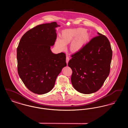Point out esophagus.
Listing matches in <instances>:
<instances>
[{"label": "esophagus", "mask_w": 128, "mask_h": 128, "mask_svg": "<svg viewBox=\"0 0 128 128\" xmlns=\"http://www.w3.org/2000/svg\"><path fill=\"white\" fill-rule=\"evenodd\" d=\"M70 59V56H69L68 55H67V56H66V62H67V64H68V61H69Z\"/></svg>", "instance_id": "1"}]
</instances>
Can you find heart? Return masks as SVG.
Returning a JSON list of instances; mask_svg holds the SVG:
<instances>
[{"instance_id": "obj_1", "label": "heart", "mask_w": 128, "mask_h": 128, "mask_svg": "<svg viewBox=\"0 0 128 128\" xmlns=\"http://www.w3.org/2000/svg\"><path fill=\"white\" fill-rule=\"evenodd\" d=\"M84 31L82 29L69 30L65 31L63 33L62 40L58 39L56 43L61 49H64L66 47V44L70 42L73 39ZM86 37V35L76 38L73 41L70 46V48L73 52H78L83 46L84 41Z\"/></svg>"}]
</instances>
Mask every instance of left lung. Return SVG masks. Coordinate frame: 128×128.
Returning <instances> with one entry per match:
<instances>
[{
	"label": "left lung",
	"mask_w": 128,
	"mask_h": 128,
	"mask_svg": "<svg viewBox=\"0 0 128 128\" xmlns=\"http://www.w3.org/2000/svg\"><path fill=\"white\" fill-rule=\"evenodd\" d=\"M98 34V36L72 55L68 63L72 71L73 87L84 94L98 91L110 74L112 57L111 45L106 37Z\"/></svg>",
	"instance_id": "1"
}]
</instances>
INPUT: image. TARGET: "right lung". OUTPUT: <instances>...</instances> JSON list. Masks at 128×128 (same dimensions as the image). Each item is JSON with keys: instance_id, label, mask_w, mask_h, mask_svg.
<instances>
[{"instance_id": "1", "label": "right lung", "mask_w": 128, "mask_h": 128, "mask_svg": "<svg viewBox=\"0 0 128 128\" xmlns=\"http://www.w3.org/2000/svg\"><path fill=\"white\" fill-rule=\"evenodd\" d=\"M56 22L39 25L27 31L17 49L18 72L25 86L34 93L50 91L58 75L67 66L66 55L53 53L50 46L56 39Z\"/></svg>"}]
</instances>
